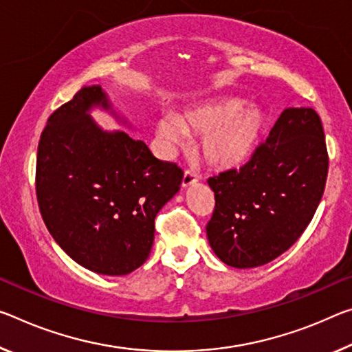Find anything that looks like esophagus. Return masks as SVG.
I'll return each mask as SVG.
<instances>
[{
	"label": "esophagus",
	"mask_w": 352,
	"mask_h": 352,
	"mask_svg": "<svg viewBox=\"0 0 352 352\" xmlns=\"http://www.w3.org/2000/svg\"><path fill=\"white\" fill-rule=\"evenodd\" d=\"M197 174H194L191 170H186L185 174H183V182H182V186L183 188H189V186H194L197 183Z\"/></svg>",
	"instance_id": "1"
}]
</instances>
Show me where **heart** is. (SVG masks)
<instances>
[{
  "instance_id": "1",
  "label": "heart",
  "mask_w": 352,
  "mask_h": 352,
  "mask_svg": "<svg viewBox=\"0 0 352 352\" xmlns=\"http://www.w3.org/2000/svg\"><path fill=\"white\" fill-rule=\"evenodd\" d=\"M266 117L255 106L244 108L241 98L227 97L156 122L155 135L166 150L183 144V131L202 136L200 152L217 169L241 166L258 144Z\"/></svg>"
}]
</instances>
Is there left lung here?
<instances>
[{"label": "left lung", "mask_w": 352, "mask_h": 352, "mask_svg": "<svg viewBox=\"0 0 352 352\" xmlns=\"http://www.w3.org/2000/svg\"><path fill=\"white\" fill-rule=\"evenodd\" d=\"M327 167L320 116L287 108L248 164L208 180L216 205L206 236L217 258L248 270L292 248L321 202Z\"/></svg>", "instance_id": "obj_1"}]
</instances>
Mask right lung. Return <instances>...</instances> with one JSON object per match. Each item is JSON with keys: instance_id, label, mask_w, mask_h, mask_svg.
<instances>
[{"instance_id": "right-lung-1", "label": "right lung", "mask_w": 352, "mask_h": 352, "mask_svg": "<svg viewBox=\"0 0 352 352\" xmlns=\"http://www.w3.org/2000/svg\"><path fill=\"white\" fill-rule=\"evenodd\" d=\"M94 109L131 128L102 86L78 91L42 131L37 202L48 232L72 260L97 274L126 276L148 258L155 217L178 192L183 172L125 131L103 130Z\"/></svg>"}]
</instances>
